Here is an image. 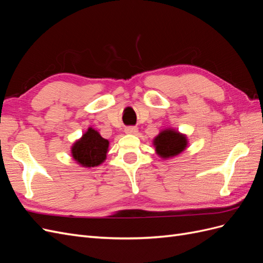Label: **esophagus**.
Returning <instances> with one entry per match:
<instances>
[{
    "label": "esophagus",
    "mask_w": 263,
    "mask_h": 263,
    "mask_svg": "<svg viewBox=\"0 0 263 263\" xmlns=\"http://www.w3.org/2000/svg\"><path fill=\"white\" fill-rule=\"evenodd\" d=\"M125 133H126V134H132V135H135V134H137V133H138V128H137V127H135V126L126 127Z\"/></svg>",
    "instance_id": "esophagus-1"
}]
</instances>
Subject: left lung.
Returning a JSON list of instances; mask_svg holds the SVG:
<instances>
[{"label": "left lung", "instance_id": "8db88e82", "mask_svg": "<svg viewBox=\"0 0 263 263\" xmlns=\"http://www.w3.org/2000/svg\"><path fill=\"white\" fill-rule=\"evenodd\" d=\"M156 153L163 159H168L180 155L187 146L185 135L179 133L176 129L166 128L154 139Z\"/></svg>", "mask_w": 263, "mask_h": 263}]
</instances>
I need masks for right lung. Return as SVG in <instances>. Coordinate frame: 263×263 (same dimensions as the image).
Instances as JSON below:
<instances>
[{"instance_id":"1","label":"right lung","mask_w":263,"mask_h":263,"mask_svg":"<svg viewBox=\"0 0 263 263\" xmlns=\"http://www.w3.org/2000/svg\"><path fill=\"white\" fill-rule=\"evenodd\" d=\"M108 145L107 139L103 138L98 130L90 127L82 137L74 142L71 148V154L80 165L84 168H93L105 160Z\"/></svg>"}]
</instances>
